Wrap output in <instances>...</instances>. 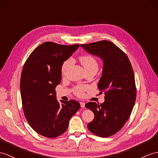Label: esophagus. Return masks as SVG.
<instances>
[{"mask_svg": "<svg viewBox=\"0 0 158 158\" xmlns=\"http://www.w3.org/2000/svg\"><path fill=\"white\" fill-rule=\"evenodd\" d=\"M80 106H81V107H82V108H84L85 107V103H84V102H80Z\"/></svg>", "mask_w": 158, "mask_h": 158, "instance_id": "esophagus-1", "label": "esophagus"}]
</instances>
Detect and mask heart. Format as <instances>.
Instances as JSON below:
<instances>
[{
  "mask_svg": "<svg viewBox=\"0 0 158 158\" xmlns=\"http://www.w3.org/2000/svg\"><path fill=\"white\" fill-rule=\"evenodd\" d=\"M80 63L83 66L84 68L85 69L86 72L94 70L97 71L98 68V64L97 60H96L95 57L90 55H84L80 57ZM72 58H68L65 60L61 65V74L64 76L67 74V72L70 68L71 65L72 64ZM88 88L86 86H78L75 88V93L76 95L79 96V97H82L84 94V92Z\"/></svg>",
  "mask_w": 158,
  "mask_h": 158,
  "instance_id": "b5f03b06",
  "label": "heart"
}]
</instances>
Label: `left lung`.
Segmentation results:
<instances>
[{"label":"left lung","mask_w":158,"mask_h":158,"mask_svg":"<svg viewBox=\"0 0 158 158\" xmlns=\"http://www.w3.org/2000/svg\"><path fill=\"white\" fill-rule=\"evenodd\" d=\"M80 46L103 61L98 88L100 93L105 92V102L85 105L94 114L93 121L87 125L88 129L97 136L109 137L124 126L135 102L136 87L131 64L127 56L109 41Z\"/></svg>","instance_id":"obj_1"}]
</instances>
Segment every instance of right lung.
I'll use <instances>...</instances> for the list:
<instances>
[{"label": "right lung", "instance_id": "right-lung-1", "mask_svg": "<svg viewBox=\"0 0 158 158\" xmlns=\"http://www.w3.org/2000/svg\"><path fill=\"white\" fill-rule=\"evenodd\" d=\"M78 47L45 42L31 53L23 68L20 89L24 114L34 131L44 137L63 134L80 108L74 100L59 102L55 90L61 82L62 63Z\"/></svg>", "mask_w": 158, "mask_h": 158}]
</instances>
